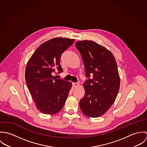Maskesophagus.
<instances>
[{
	"instance_id": "esophagus-1",
	"label": "esophagus",
	"mask_w": 147,
	"mask_h": 147,
	"mask_svg": "<svg viewBox=\"0 0 147 147\" xmlns=\"http://www.w3.org/2000/svg\"><path fill=\"white\" fill-rule=\"evenodd\" d=\"M79 85V83H73V85L74 87H77Z\"/></svg>"
}]
</instances>
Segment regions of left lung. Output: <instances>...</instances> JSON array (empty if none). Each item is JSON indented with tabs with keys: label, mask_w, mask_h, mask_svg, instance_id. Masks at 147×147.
<instances>
[{
	"label": "left lung",
	"mask_w": 147,
	"mask_h": 147,
	"mask_svg": "<svg viewBox=\"0 0 147 147\" xmlns=\"http://www.w3.org/2000/svg\"><path fill=\"white\" fill-rule=\"evenodd\" d=\"M75 46L82 57L87 78L80 107L86 116L99 117L113 104L118 93L117 64L113 54L96 42L85 40L76 42Z\"/></svg>",
	"instance_id": "1"
}]
</instances>
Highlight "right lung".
<instances>
[{"mask_svg":"<svg viewBox=\"0 0 147 147\" xmlns=\"http://www.w3.org/2000/svg\"><path fill=\"white\" fill-rule=\"evenodd\" d=\"M74 39L57 37L41 45L27 63L25 80L36 107L45 114L58 113L64 105L72 87L71 82L56 79V70L62 72L60 59Z\"/></svg>","mask_w":147,"mask_h":147,"instance_id":"1","label":"right lung"}]
</instances>
